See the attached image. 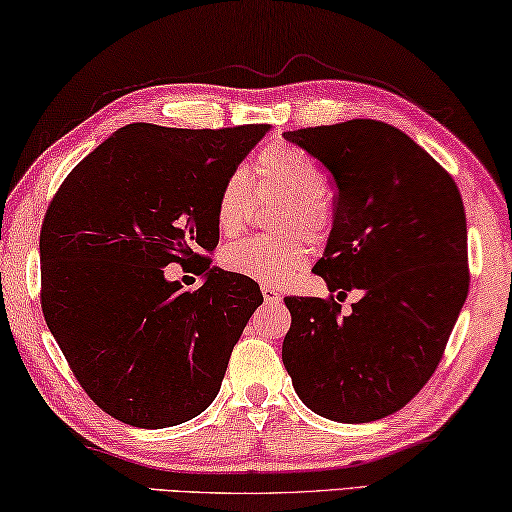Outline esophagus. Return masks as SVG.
<instances>
[{
    "instance_id": "obj_1",
    "label": "esophagus",
    "mask_w": 512,
    "mask_h": 512,
    "mask_svg": "<svg viewBox=\"0 0 512 512\" xmlns=\"http://www.w3.org/2000/svg\"><path fill=\"white\" fill-rule=\"evenodd\" d=\"M262 294H264L266 303H278V300L282 298V294L275 287H262Z\"/></svg>"
}]
</instances>
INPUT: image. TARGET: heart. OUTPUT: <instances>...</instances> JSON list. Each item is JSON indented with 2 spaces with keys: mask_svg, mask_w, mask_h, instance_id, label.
I'll return each instance as SVG.
<instances>
[{
  "mask_svg": "<svg viewBox=\"0 0 512 512\" xmlns=\"http://www.w3.org/2000/svg\"><path fill=\"white\" fill-rule=\"evenodd\" d=\"M253 186L262 196L282 198V232H300L321 241L332 225V205L326 191V173L312 154L294 143L275 141L257 154L253 170L234 168L218 191L216 225L225 237L237 234L253 205ZM307 246L298 234L282 239L243 237L221 250L225 271L246 275L262 285H282L307 264Z\"/></svg>",
  "mask_w": 512,
  "mask_h": 512,
  "instance_id": "b5f03b06",
  "label": "heart"
}]
</instances>
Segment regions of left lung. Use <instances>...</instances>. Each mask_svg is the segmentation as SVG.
I'll return each mask as SVG.
<instances>
[{"mask_svg":"<svg viewBox=\"0 0 512 512\" xmlns=\"http://www.w3.org/2000/svg\"><path fill=\"white\" fill-rule=\"evenodd\" d=\"M337 186L314 273L330 298L287 296L282 362L316 415L367 424L401 410L442 360L469 291L467 221L453 177L380 120L285 132ZM348 290L363 296L341 312ZM337 293V297H332Z\"/></svg>","mask_w":512,"mask_h":512,"instance_id":"obj_1","label":"left lung"}]
</instances>
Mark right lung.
Returning a JSON list of instances; mask_svg holds the SVG:
<instances>
[{"mask_svg":"<svg viewBox=\"0 0 512 512\" xmlns=\"http://www.w3.org/2000/svg\"><path fill=\"white\" fill-rule=\"evenodd\" d=\"M271 125L120 127L81 159L40 230L47 328L95 405L139 428L198 417L221 389L262 291L202 253L218 243L216 198ZM198 263L184 292L163 269Z\"/></svg>","mask_w":512,"mask_h":512,"instance_id":"add662e5","label":"right lung"}]
</instances>
